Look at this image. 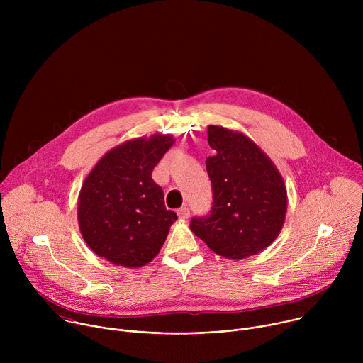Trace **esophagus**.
Here are the masks:
<instances>
[{"label":"esophagus","mask_w":363,"mask_h":363,"mask_svg":"<svg viewBox=\"0 0 363 363\" xmlns=\"http://www.w3.org/2000/svg\"><path fill=\"white\" fill-rule=\"evenodd\" d=\"M178 217L181 220H186L189 217V208H188V206H182V208L178 210Z\"/></svg>","instance_id":"34e87169"}]
</instances>
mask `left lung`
<instances>
[{
	"label": "left lung",
	"mask_w": 363,
	"mask_h": 363,
	"mask_svg": "<svg viewBox=\"0 0 363 363\" xmlns=\"http://www.w3.org/2000/svg\"><path fill=\"white\" fill-rule=\"evenodd\" d=\"M216 150L205 161L213 185L208 217L189 228L216 254L242 260L267 248L280 234L287 213V189L277 167L247 135L208 126Z\"/></svg>",
	"instance_id": "8db88e82"
}]
</instances>
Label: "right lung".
I'll return each instance as SVG.
<instances>
[{
  "label": "right lung",
  "mask_w": 363,
  "mask_h": 363,
  "mask_svg": "<svg viewBox=\"0 0 363 363\" xmlns=\"http://www.w3.org/2000/svg\"><path fill=\"white\" fill-rule=\"evenodd\" d=\"M175 143L155 133L126 140L97 161L82 184L77 221L83 240L115 266L143 267L158 255L178 218L165 208L152 171Z\"/></svg>",
  "instance_id": "1"
}]
</instances>
